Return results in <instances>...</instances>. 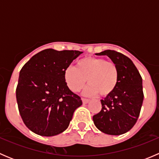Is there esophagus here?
<instances>
[{
	"label": "esophagus",
	"mask_w": 159,
	"mask_h": 159,
	"mask_svg": "<svg viewBox=\"0 0 159 159\" xmlns=\"http://www.w3.org/2000/svg\"><path fill=\"white\" fill-rule=\"evenodd\" d=\"M81 100H82V102L84 104H87V103H89V99H87V98H81Z\"/></svg>",
	"instance_id": "34e87169"
}]
</instances>
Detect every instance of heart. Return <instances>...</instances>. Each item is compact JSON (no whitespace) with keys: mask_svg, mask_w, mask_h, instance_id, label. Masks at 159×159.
<instances>
[{"mask_svg":"<svg viewBox=\"0 0 159 159\" xmlns=\"http://www.w3.org/2000/svg\"><path fill=\"white\" fill-rule=\"evenodd\" d=\"M86 95H110L118 85L119 69L115 62L98 57H85L78 61L75 68L69 66L64 71V80L67 87L78 92L86 84Z\"/></svg>","mask_w":159,"mask_h":159,"instance_id":"1","label":"heart"}]
</instances>
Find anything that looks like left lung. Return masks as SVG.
<instances>
[{
	"instance_id": "obj_1",
	"label": "left lung",
	"mask_w": 159,
	"mask_h": 159,
	"mask_svg": "<svg viewBox=\"0 0 159 159\" xmlns=\"http://www.w3.org/2000/svg\"><path fill=\"white\" fill-rule=\"evenodd\" d=\"M97 55H107L119 69L115 91L101 100L102 110L93 116L98 129L111 135L126 133L135 125L144 99L142 78L132 61L121 53L106 50Z\"/></svg>"
}]
</instances>
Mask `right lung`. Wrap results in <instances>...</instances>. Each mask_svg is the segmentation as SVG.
Listing matches in <instances>:
<instances>
[{
	"mask_svg": "<svg viewBox=\"0 0 159 159\" xmlns=\"http://www.w3.org/2000/svg\"><path fill=\"white\" fill-rule=\"evenodd\" d=\"M79 51L45 49L34 55L20 71L16 98L20 117L30 131L54 136L68 129L75 109L82 105L67 87L64 71Z\"/></svg>",
	"mask_w": 159,
	"mask_h": 159,
	"instance_id": "add662e5",
	"label": "right lung"
}]
</instances>
